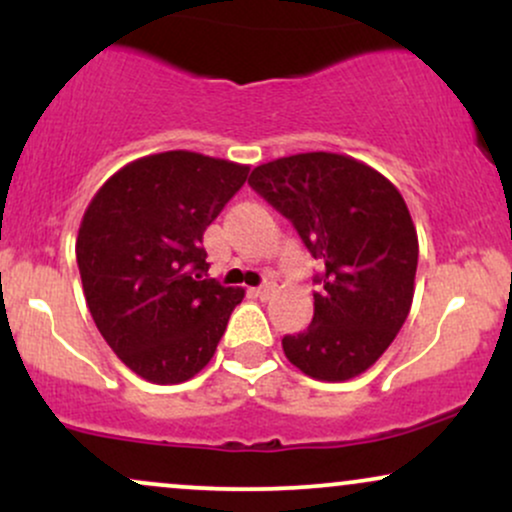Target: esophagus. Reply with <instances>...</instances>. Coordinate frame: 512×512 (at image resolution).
I'll use <instances>...</instances> for the list:
<instances>
[{"label": "esophagus", "mask_w": 512, "mask_h": 512, "mask_svg": "<svg viewBox=\"0 0 512 512\" xmlns=\"http://www.w3.org/2000/svg\"><path fill=\"white\" fill-rule=\"evenodd\" d=\"M274 289H276L274 281H264L262 286H257V289H255V296H260L262 301H267V298L272 296V293H274Z\"/></svg>", "instance_id": "1"}]
</instances>
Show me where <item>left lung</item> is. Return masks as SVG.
Instances as JSON below:
<instances>
[{
    "mask_svg": "<svg viewBox=\"0 0 512 512\" xmlns=\"http://www.w3.org/2000/svg\"><path fill=\"white\" fill-rule=\"evenodd\" d=\"M248 182L325 264L313 322L281 339L286 358L315 380L356 378L385 354L414 298L419 238L407 204L378 170L327 151L262 163Z\"/></svg>",
    "mask_w": 512,
    "mask_h": 512,
    "instance_id": "obj_1",
    "label": "left lung"
}]
</instances>
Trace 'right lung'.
Returning <instances> with one entry per match:
<instances>
[{"label":"right lung","mask_w":512,"mask_h":512,"mask_svg":"<svg viewBox=\"0 0 512 512\" xmlns=\"http://www.w3.org/2000/svg\"><path fill=\"white\" fill-rule=\"evenodd\" d=\"M248 166L166 151L127 163L88 204L76 238L86 305L129 370L185 383L214 356L245 291L204 279V231Z\"/></svg>","instance_id":"add662e5"}]
</instances>
